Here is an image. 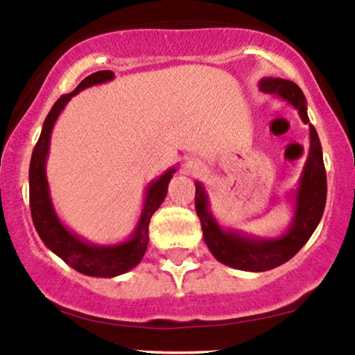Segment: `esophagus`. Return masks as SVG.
I'll use <instances>...</instances> for the list:
<instances>
[{
	"instance_id": "34e87169",
	"label": "esophagus",
	"mask_w": 355,
	"mask_h": 355,
	"mask_svg": "<svg viewBox=\"0 0 355 355\" xmlns=\"http://www.w3.org/2000/svg\"><path fill=\"white\" fill-rule=\"evenodd\" d=\"M203 170H205V166H203V164L198 158H187L185 164H183V172H185L187 175H198L202 173Z\"/></svg>"
}]
</instances>
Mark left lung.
Listing matches in <instances>:
<instances>
[{
  "mask_svg": "<svg viewBox=\"0 0 355 355\" xmlns=\"http://www.w3.org/2000/svg\"><path fill=\"white\" fill-rule=\"evenodd\" d=\"M260 92L287 101L299 113L300 120L309 125V153L295 189L287 193L292 207V220L282 234L274 237H257L237 229H223L214 211L205 187L195 182V209L200 218L203 240L218 262L245 272H266L291 260L311 239L319 225L327 198L322 146L315 128L309 123L307 100L294 81L284 78H262Z\"/></svg>",
  "mask_w": 355,
  "mask_h": 355,
  "instance_id": "1",
  "label": "left lung"
}]
</instances>
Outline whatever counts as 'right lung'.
<instances>
[{
    "mask_svg": "<svg viewBox=\"0 0 355 355\" xmlns=\"http://www.w3.org/2000/svg\"><path fill=\"white\" fill-rule=\"evenodd\" d=\"M115 80V73L110 70L96 71L87 76L71 93L61 95L53 108L44 118L42 135L38 138L30 162V209L33 217L35 229L40 239L55 255L63 262L78 270L80 274L89 277H112L121 275L132 270L144 259L148 247V225L155 210L162 205L166 197V189L177 172V165L170 166L160 177H157L146 185L144 207L140 217L130 237L116 243H93L80 237L78 234L68 229L56 214L51 200L50 183L46 178V160L50 153L51 132L56 120L73 96L95 85H103Z\"/></svg>",
    "mask_w": 355,
    "mask_h": 355,
    "instance_id": "obj_1",
    "label": "right lung"
}]
</instances>
